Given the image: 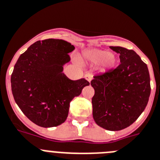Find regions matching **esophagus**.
I'll use <instances>...</instances> for the list:
<instances>
[{
    "mask_svg": "<svg viewBox=\"0 0 160 160\" xmlns=\"http://www.w3.org/2000/svg\"><path fill=\"white\" fill-rule=\"evenodd\" d=\"M92 78H93V76H92V74H90V73H86V74H85V78H86L89 82H91Z\"/></svg>",
    "mask_w": 160,
    "mask_h": 160,
    "instance_id": "obj_1",
    "label": "esophagus"
}]
</instances>
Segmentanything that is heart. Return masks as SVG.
Listing matches in <instances>:
<instances>
[{"mask_svg":"<svg viewBox=\"0 0 160 160\" xmlns=\"http://www.w3.org/2000/svg\"><path fill=\"white\" fill-rule=\"evenodd\" d=\"M83 61L92 64L100 63L103 71L113 70L117 65V58L114 54L109 53L108 51L101 49H90L83 51L82 54Z\"/></svg>","mask_w":160,"mask_h":160,"instance_id":"1","label":"heart"}]
</instances>
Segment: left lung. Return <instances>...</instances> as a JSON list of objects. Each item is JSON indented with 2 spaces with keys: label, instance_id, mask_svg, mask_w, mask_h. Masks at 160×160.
<instances>
[{
  "label": "left lung",
  "instance_id": "8db88e82",
  "mask_svg": "<svg viewBox=\"0 0 160 160\" xmlns=\"http://www.w3.org/2000/svg\"><path fill=\"white\" fill-rule=\"evenodd\" d=\"M120 54L121 64L93 76V117L98 125L109 131L127 128L143 112L151 93L148 66L132 50L109 47Z\"/></svg>",
  "mask_w": 160,
  "mask_h": 160
}]
</instances>
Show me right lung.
Wrapping results in <instances>:
<instances>
[{"instance_id": "obj_1", "label": "right lung", "mask_w": 160, "mask_h": 160, "mask_svg": "<svg viewBox=\"0 0 160 160\" xmlns=\"http://www.w3.org/2000/svg\"><path fill=\"white\" fill-rule=\"evenodd\" d=\"M74 45L62 39H48L31 45L20 55L11 76L13 98L23 114L43 128L65 122L70 102L90 82L70 80L63 66L70 61Z\"/></svg>"}]
</instances>
